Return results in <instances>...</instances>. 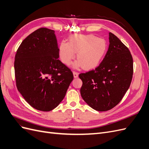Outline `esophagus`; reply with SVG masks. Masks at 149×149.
Listing matches in <instances>:
<instances>
[{"label":"esophagus","mask_w":149,"mask_h":149,"mask_svg":"<svg viewBox=\"0 0 149 149\" xmlns=\"http://www.w3.org/2000/svg\"><path fill=\"white\" fill-rule=\"evenodd\" d=\"M73 76H74V78H77L78 76V72H76L75 71H73Z\"/></svg>","instance_id":"34e87169"}]
</instances>
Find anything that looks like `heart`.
Returning a JSON list of instances; mask_svg holds the SVG:
<instances>
[{"label":"heart","mask_w":149,"mask_h":149,"mask_svg":"<svg viewBox=\"0 0 149 149\" xmlns=\"http://www.w3.org/2000/svg\"><path fill=\"white\" fill-rule=\"evenodd\" d=\"M104 39L89 35H74L68 43L63 42L59 47V56L66 65L71 63L77 53V66H82L85 70H91L100 65L107 50Z\"/></svg>","instance_id":"b5f03b06"}]
</instances>
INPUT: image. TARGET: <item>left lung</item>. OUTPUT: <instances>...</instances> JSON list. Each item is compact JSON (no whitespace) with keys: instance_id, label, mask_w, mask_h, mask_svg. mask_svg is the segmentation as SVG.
<instances>
[{"instance_id":"left-lung-1","label":"left lung","mask_w":149,"mask_h":149,"mask_svg":"<svg viewBox=\"0 0 149 149\" xmlns=\"http://www.w3.org/2000/svg\"><path fill=\"white\" fill-rule=\"evenodd\" d=\"M109 46L95 69L79 74L83 100L93 109L106 111L118 105L128 90L133 75V59L129 48L110 32Z\"/></svg>"}]
</instances>
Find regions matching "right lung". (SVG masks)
Listing matches in <instances>:
<instances>
[{
	"instance_id": "obj_1",
	"label": "right lung",
	"mask_w": 149,
	"mask_h": 149,
	"mask_svg": "<svg viewBox=\"0 0 149 149\" xmlns=\"http://www.w3.org/2000/svg\"><path fill=\"white\" fill-rule=\"evenodd\" d=\"M55 31L40 28L17 49L14 69L17 89L35 109L49 111L65 97L73 79L68 67L59 60Z\"/></svg>"
}]
</instances>
